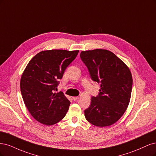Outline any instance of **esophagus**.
Returning <instances> with one entry per match:
<instances>
[{"label":"esophagus","mask_w":156,"mask_h":156,"mask_svg":"<svg viewBox=\"0 0 156 156\" xmlns=\"http://www.w3.org/2000/svg\"><path fill=\"white\" fill-rule=\"evenodd\" d=\"M78 98H79L78 97H73V99L74 100V101H76V100H78Z\"/></svg>","instance_id":"esophagus-1"}]
</instances>
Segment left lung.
Returning <instances> with one entry per match:
<instances>
[{"label": "left lung", "instance_id": "1", "mask_svg": "<svg viewBox=\"0 0 156 156\" xmlns=\"http://www.w3.org/2000/svg\"><path fill=\"white\" fill-rule=\"evenodd\" d=\"M80 58L91 79L100 83L97 97L84 111L85 119L95 126L105 127L121 118L129 105L132 89V75L124 62L112 52L97 48L82 51Z\"/></svg>", "mask_w": 156, "mask_h": 156}]
</instances>
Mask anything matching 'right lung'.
<instances>
[{"instance_id": "obj_1", "label": "right lung", "mask_w": 156, "mask_h": 156, "mask_svg": "<svg viewBox=\"0 0 156 156\" xmlns=\"http://www.w3.org/2000/svg\"><path fill=\"white\" fill-rule=\"evenodd\" d=\"M79 51L47 50L37 53L22 74L20 87L23 101L32 116L47 126L62 120L71 102L63 92H54L65 69Z\"/></svg>"}]
</instances>
